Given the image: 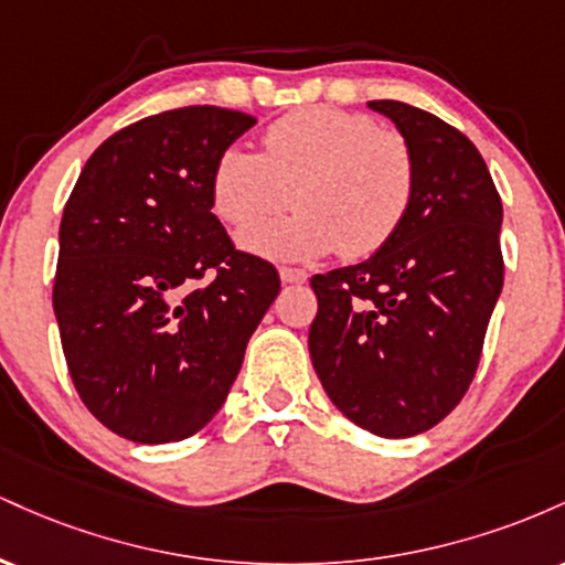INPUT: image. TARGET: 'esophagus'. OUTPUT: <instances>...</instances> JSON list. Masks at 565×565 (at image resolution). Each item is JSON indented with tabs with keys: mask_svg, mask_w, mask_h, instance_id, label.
Wrapping results in <instances>:
<instances>
[{
	"mask_svg": "<svg viewBox=\"0 0 565 565\" xmlns=\"http://www.w3.org/2000/svg\"><path fill=\"white\" fill-rule=\"evenodd\" d=\"M278 276H281L284 284H302V281H308V274H305V270L287 268V265H284V268H278Z\"/></svg>",
	"mask_w": 565,
	"mask_h": 565,
	"instance_id": "1",
	"label": "esophagus"
}]
</instances>
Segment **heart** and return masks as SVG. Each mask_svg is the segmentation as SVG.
Instances as JSON below:
<instances>
[{"instance_id":"obj_1","label":"heart","mask_w":565,"mask_h":565,"mask_svg":"<svg viewBox=\"0 0 565 565\" xmlns=\"http://www.w3.org/2000/svg\"><path fill=\"white\" fill-rule=\"evenodd\" d=\"M414 157L398 132L366 114L316 106L265 132V151L231 146L212 170V206L231 225L295 217L242 233V246L276 260H310L342 249L369 257L398 233L412 210Z\"/></svg>"}]
</instances>
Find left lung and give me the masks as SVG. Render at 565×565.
I'll return each instance as SVG.
<instances>
[{
  "label": "left lung",
  "mask_w": 565,
  "mask_h": 565,
  "mask_svg": "<svg viewBox=\"0 0 565 565\" xmlns=\"http://www.w3.org/2000/svg\"><path fill=\"white\" fill-rule=\"evenodd\" d=\"M414 157L412 210L359 265L310 278L308 348L342 414L382 438L430 430L468 393L504 281L502 199L478 148L438 116L372 100Z\"/></svg>",
  "instance_id": "1"
}]
</instances>
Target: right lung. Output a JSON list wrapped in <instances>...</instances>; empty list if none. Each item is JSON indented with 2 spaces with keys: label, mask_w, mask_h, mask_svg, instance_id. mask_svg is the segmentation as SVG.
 Here are the masks:
<instances>
[{
  "label": "right lung",
  "mask_w": 565,
  "mask_h": 565,
  "mask_svg": "<svg viewBox=\"0 0 565 565\" xmlns=\"http://www.w3.org/2000/svg\"><path fill=\"white\" fill-rule=\"evenodd\" d=\"M255 125L215 106L135 121L87 159L63 210L53 308L71 380L135 444H174L215 417L281 289L212 215L220 153Z\"/></svg>",
  "instance_id": "add662e5"
}]
</instances>
